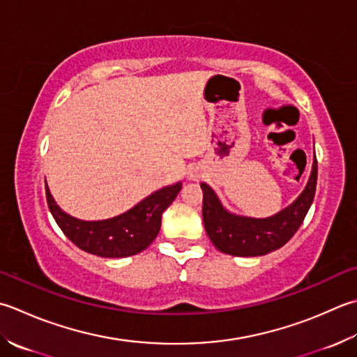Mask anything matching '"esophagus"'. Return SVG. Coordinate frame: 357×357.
<instances>
[{"label":"esophagus","instance_id":"1","mask_svg":"<svg viewBox=\"0 0 357 357\" xmlns=\"http://www.w3.org/2000/svg\"><path fill=\"white\" fill-rule=\"evenodd\" d=\"M187 178L192 179V181H198L201 178V172L199 169H190L187 173Z\"/></svg>","mask_w":357,"mask_h":357}]
</instances>
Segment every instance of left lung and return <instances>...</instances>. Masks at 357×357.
I'll use <instances>...</instances> for the list:
<instances>
[{
	"mask_svg": "<svg viewBox=\"0 0 357 357\" xmlns=\"http://www.w3.org/2000/svg\"><path fill=\"white\" fill-rule=\"evenodd\" d=\"M316 184L317 159L314 155L308 184L291 206L269 218H249L226 211L216 193L202 183V221L208 238L221 252L235 257L266 255L280 249L302 226L316 195Z\"/></svg>",
	"mask_w": 357,
	"mask_h": 357,
	"instance_id": "8db88e82",
	"label": "left lung"
}]
</instances>
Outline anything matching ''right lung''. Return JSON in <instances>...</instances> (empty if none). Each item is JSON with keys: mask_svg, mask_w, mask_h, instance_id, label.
<instances>
[{"mask_svg": "<svg viewBox=\"0 0 357 357\" xmlns=\"http://www.w3.org/2000/svg\"><path fill=\"white\" fill-rule=\"evenodd\" d=\"M183 183L153 192L130 211L109 220L83 221L63 212L46 185V199L55 222L77 248L105 258H123L142 252L156 238L160 218L178 197Z\"/></svg>", "mask_w": 357, "mask_h": 357, "instance_id": "1", "label": "right lung"}]
</instances>
